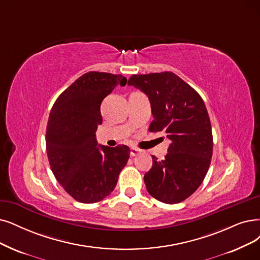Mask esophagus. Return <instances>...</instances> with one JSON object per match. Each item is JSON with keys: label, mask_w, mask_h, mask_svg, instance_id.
Masks as SVG:
<instances>
[{"label": "esophagus", "mask_w": 260, "mask_h": 260, "mask_svg": "<svg viewBox=\"0 0 260 260\" xmlns=\"http://www.w3.org/2000/svg\"><path fill=\"white\" fill-rule=\"evenodd\" d=\"M140 152H141V150L139 148H136V147H131V149H130L131 157H136V155L139 154Z\"/></svg>", "instance_id": "34e87169"}]
</instances>
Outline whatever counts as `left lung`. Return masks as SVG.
<instances>
[{"label": "left lung", "instance_id": "obj_1", "mask_svg": "<svg viewBox=\"0 0 260 260\" xmlns=\"http://www.w3.org/2000/svg\"><path fill=\"white\" fill-rule=\"evenodd\" d=\"M128 85L148 96L153 116L149 131H163L171 142L163 160L152 155L144 176L147 191L165 204L183 202L199 189L211 162L213 139L205 103L171 71L133 75Z\"/></svg>", "mask_w": 260, "mask_h": 260}]
</instances>
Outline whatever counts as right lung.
I'll list each match as a JSON object with an SVG mask.
<instances>
[{
    "instance_id": "1",
    "label": "right lung",
    "mask_w": 260,
    "mask_h": 260,
    "mask_svg": "<svg viewBox=\"0 0 260 260\" xmlns=\"http://www.w3.org/2000/svg\"><path fill=\"white\" fill-rule=\"evenodd\" d=\"M126 83L121 75L89 71L61 92L51 109L46 132L51 170L80 203H97L110 195L128 162L130 148L126 145L98 146L96 140L102 100Z\"/></svg>"
}]
</instances>
